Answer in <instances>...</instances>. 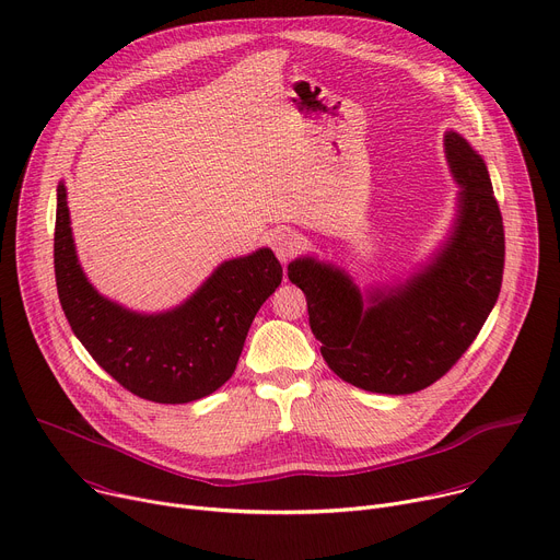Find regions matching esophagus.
Returning a JSON list of instances; mask_svg holds the SVG:
<instances>
[{
  "instance_id": "34e87169",
  "label": "esophagus",
  "mask_w": 560,
  "mask_h": 560,
  "mask_svg": "<svg viewBox=\"0 0 560 560\" xmlns=\"http://www.w3.org/2000/svg\"><path fill=\"white\" fill-rule=\"evenodd\" d=\"M270 245H272V249H275V254H277L281 264H288L296 254V249H299V241H296V236L290 230L272 232L270 234Z\"/></svg>"
}]
</instances>
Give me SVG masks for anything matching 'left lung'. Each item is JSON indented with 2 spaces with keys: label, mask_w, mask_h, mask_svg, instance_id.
<instances>
[{
  "label": "left lung",
  "mask_w": 560,
  "mask_h": 560,
  "mask_svg": "<svg viewBox=\"0 0 560 560\" xmlns=\"http://www.w3.org/2000/svg\"><path fill=\"white\" fill-rule=\"evenodd\" d=\"M457 183L446 241L411 277L360 290L352 277L315 257L288 266L308 301L311 328L330 371L386 395L418 393L438 382L478 337L500 294L504 230L487 165L457 131L444 133Z\"/></svg>",
  "instance_id": "8db88e82"
}]
</instances>
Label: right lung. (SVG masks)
<instances>
[{
  "label": "right lung",
  "instance_id": "1",
  "mask_svg": "<svg viewBox=\"0 0 560 560\" xmlns=\"http://www.w3.org/2000/svg\"><path fill=\"white\" fill-rule=\"evenodd\" d=\"M56 283L71 330L118 384L159 404H187L221 388L283 270L270 247L223 261L180 306L144 315L100 294L73 243L67 187L58 185Z\"/></svg>",
  "mask_w": 560,
  "mask_h": 560
}]
</instances>
